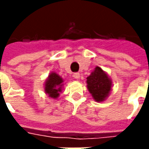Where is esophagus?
Wrapping results in <instances>:
<instances>
[{"label":"esophagus","mask_w":149,"mask_h":149,"mask_svg":"<svg viewBox=\"0 0 149 149\" xmlns=\"http://www.w3.org/2000/svg\"><path fill=\"white\" fill-rule=\"evenodd\" d=\"M73 77L75 79H79V77H80V74H79V73H74V74H73Z\"/></svg>","instance_id":"1"}]
</instances>
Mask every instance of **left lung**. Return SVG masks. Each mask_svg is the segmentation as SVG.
<instances>
[{"label":"left lung","instance_id":"8db88e82","mask_svg":"<svg viewBox=\"0 0 149 149\" xmlns=\"http://www.w3.org/2000/svg\"><path fill=\"white\" fill-rule=\"evenodd\" d=\"M87 88L96 102H103L109 97L112 89V80L107 73L96 66L87 77Z\"/></svg>","mask_w":149,"mask_h":149}]
</instances>
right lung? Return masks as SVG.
<instances>
[{
  "label": "right lung",
  "instance_id": "obj_1",
  "mask_svg": "<svg viewBox=\"0 0 149 149\" xmlns=\"http://www.w3.org/2000/svg\"><path fill=\"white\" fill-rule=\"evenodd\" d=\"M64 79L55 72H51L45 82V93L49 98L57 99L64 86Z\"/></svg>",
  "mask_w": 149,
  "mask_h": 149
}]
</instances>
